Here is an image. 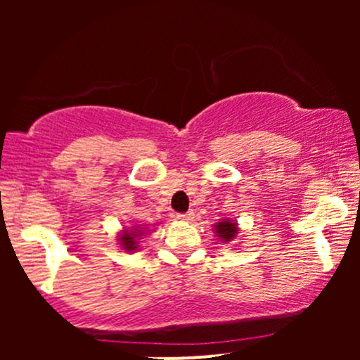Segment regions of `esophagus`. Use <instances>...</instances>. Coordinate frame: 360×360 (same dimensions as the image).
<instances>
[{"instance_id": "obj_1", "label": "esophagus", "mask_w": 360, "mask_h": 360, "mask_svg": "<svg viewBox=\"0 0 360 360\" xmlns=\"http://www.w3.org/2000/svg\"><path fill=\"white\" fill-rule=\"evenodd\" d=\"M193 218H194V213H193V212L177 213V214H176V220H179V221H191Z\"/></svg>"}]
</instances>
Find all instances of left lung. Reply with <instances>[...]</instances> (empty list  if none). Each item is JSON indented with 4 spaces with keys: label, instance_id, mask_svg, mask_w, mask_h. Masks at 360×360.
<instances>
[{
    "label": "left lung",
    "instance_id": "1",
    "mask_svg": "<svg viewBox=\"0 0 360 360\" xmlns=\"http://www.w3.org/2000/svg\"><path fill=\"white\" fill-rule=\"evenodd\" d=\"M214 233L221 238V242H232L238 233V226L237 223L230 221V220H223L218 221L214 225Z\"/></svg>",
    "mask_w": 360,
    "mask_h": 360
}]
</instances>
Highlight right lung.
Instances as JSON below:
<instances>
[{
	"instance_id": "obj_1",
	"label": "right lung",
	"mask_w": 360,
	"mask_h": 360,
	"mask_svg": "<svg viewBox=\"0 0 360 360\" xmlns=\"http://www.w3.org/2000/svg\"><path fill=\"white\" fill-rule=\"evenodd\" d=\"M143 235V230H140V226H134V229H125L122 233H120V245H122L123 250L134 252L137 250V240Z\"/></svg>"
}]
</instances>
